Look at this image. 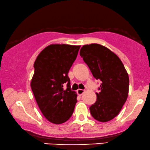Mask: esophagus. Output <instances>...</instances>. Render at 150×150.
I'll list each match as a JSON object with an SVG mask.
<instances>
[{
    "mask_svg": "<svg viewBox=\"0 0 150 150\" xmlns=\"http://www.w3.org/2000/svg\"><path fill=\"white\" fill-rule=\"evenodd\" d=\"M77 94H78V95L81 96V95H82L83 93H84V90L79 89H77Z\"/></svg>",
    "mask_w": 150,
    "mask_h": 150,
    "instance_id": "34e87169",
    "label": "esophagus"
}]
</instances>
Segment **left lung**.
I'll return each instance as SVG.
<instances>
[{
	"mask_svg": "<svg viewBox=\"0 0 150 150\" xmlns=\"http://www.w3.org/2000/svg\"><path fill=\"white\" fill-rule=\"evenodd\" d=\"M80 54L93 76L102 82L96 101L89 108L91 115L98 122H109L120 113L129 95L127 70L117 54L101 45H83Z\"/></svg>",
	"mask_w": 150,
	"mask_h": 150,
	"instance_id": "obj_1",
	"label": "left lung"
}]
</instances>
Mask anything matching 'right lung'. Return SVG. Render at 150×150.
<instances>
[{
	"label": "right lung",
	"instance_id": "add662e5",
	"mask_svg": "<svg viewBox=\"0 0 150 150\" xmlns=\"http://www.w3.org/2000/svg\"><path fill=\"white\" fill-rule=\"evenodd\" d=\"M80 46L52 44L41 51L34 62L30 87L41 112L51 123H64L73 115L77 93L68 76ZM67 84V89L63 84Z\"/></svg>",
	"mask_w": 150,
	"mask_h": 150
}]
</instances>
